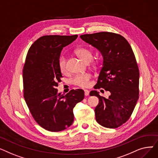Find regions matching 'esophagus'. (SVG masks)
<instances>
[{
  "label": "esophagus",
  "instance_id": "esophagus-1",
  "mask_svg": "<svg viewBox=\"0 0 158 158\" xmlns=\"http://www.w3.org/2000/svg\"><path fill=\"white\" fill-rule=\"evenodd\" d=\"M84 92H85V96H88L89 95V92L88 89H85Z\"/></svg>",
  "mask_w": 158,
  "mask_h": 158
}]
</instances>
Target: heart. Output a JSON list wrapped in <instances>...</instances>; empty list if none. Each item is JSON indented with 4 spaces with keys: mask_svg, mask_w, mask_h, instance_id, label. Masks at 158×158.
<instances>
[{
    "mask_svg": "<svg viewBox=\"0 0 158 158\" xmlns=\"http://www.w3.org/2000/svg\"><path fill=\"white\" fill-rule=\"evenodd\" d=\"M76 54L85 63H89L93 59V52L92 50L85 47H80L76 50ZM58 67L62 73L67 71L66 57L61 56L58 60ZM91 76L88 73H82L75 76L72 79V82L76 86L81 88H86L90 85Z\"/></svg>",
    "mask_w": 158,
    "mask_h": 158,
    "instance_id": "obj_1",
    "label": "heart"
}]
</instances>
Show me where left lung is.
Returning a JSON list of instances; mask_svg holds the SVG:
<instances>
[{"label":"left lung","instance_id":"obj_1","mask_svg":"<svg viewBox=\"0 0 158 158\" xmlns=\"http://www.w3.org/2000/svg\"><path fill=\"white\" fill-rule=\"evenodd\" d=\"M85 42L101 52L103 57L95 89L110 92L108 98L94 90L90 96L99 98L95 109L97 122L107 128H117L126 123L139 98V73L130 44L120 35L100 32L80 36Z\"/></svg>","mask_w":158,"mask_h":158}]
</instances>
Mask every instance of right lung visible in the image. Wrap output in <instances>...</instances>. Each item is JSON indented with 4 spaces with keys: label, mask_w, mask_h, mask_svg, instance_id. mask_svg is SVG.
<instances>
[{
    "label": "right lung",
    "mask_w": 158,
    "mask_h": 158,
    "mask_svg": "<svg viewBox=\"0 0 158 158\" xmlns=\"http://www.w3.org/2000/svg\"><path fill=\"white\" fill-rule=\"evenodd\" d=\"M77 36H41L31 46L26 56L23 69L25 101L35 121L49 131L70 127L74 118L73 107L85 97L81 89H72L66 95L56 89L62 77L58 67L61 52Z\"/></svg>",
    "instance_id": "1"
}]
</instances>
